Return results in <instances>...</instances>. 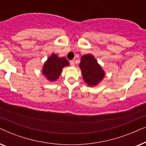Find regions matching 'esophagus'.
I'll return each instance as SVG.
<instances>
[{
  "label": "esophagus",
  "instance_id": "34e87169",
  "mask_svg": "<svg viewBox=\"0 0 146 146\" xmlns=\"http://www.w3.org/2000/svg\"><path fill=\"white\" fill-rule=\"evenodd\" d=\"M70 64L71 66H74L75 65V61L74 60H70Z\"/></svg>",
  "mask_w": 146,
  "mask_h": 146
}]
</instances>
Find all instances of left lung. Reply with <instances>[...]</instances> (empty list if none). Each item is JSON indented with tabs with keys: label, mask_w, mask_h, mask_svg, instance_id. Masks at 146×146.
<instances>
[{
	"label": "left lung",
	"mask_w": 146,
	"mask_h": 146,
	"mask_svg": "<svg viewBox=\"0 0 146 146\" xmlns=\"http://www.w3.org/2000/svg\"><path fill=\"white\" fill-rule=\"evenodd\" d=\"M82 74L85 82L89 86L97 85L104 77V72L95 58L91 54L84 55L80 63Z\"/></svg>",
	"instance_id": "left-lung-1"
}]
</instances>
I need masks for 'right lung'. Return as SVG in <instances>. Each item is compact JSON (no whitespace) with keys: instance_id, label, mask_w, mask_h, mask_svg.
<instances>
[{"instance_id":"add662e5","label":"right lung","mask_w":146,"mask_h":146,"mask_svg":"<svg viewBox=\"0 0 146 146\" xmlns=\"http://www.w3.org/2000/svg\"><path fill=\"white\" fill-rule=\"evenodd\" d=\"M69 65L65 58H58L55 54H52L46 62L42 68V74L48 80L53 82L58 78L64 67Z\"/></svg>"}]
</instances>
